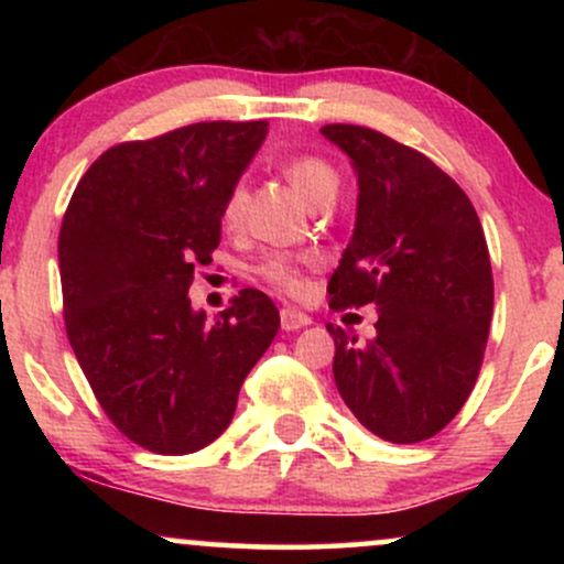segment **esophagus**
<instances>
[{"label": "esophagus", "mask_w": 564, "mask_h": 564, "mask_svg": "<svg viewBox=\"0 0 564 564\" xmlns=\"http://www.w3.org/2000/svg\"><path fill=\"white\" fill-rule=\"evenodd\" d=\"M313 318H310L307 313H302V310L296 307H283L281 310V328L283 332H300V328L310 326Z\"/></svg>", "instance_id": "obj_1"}]
</instances>
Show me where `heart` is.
<instances>
[{
    "label": "heart",
    "mask_w": 564,
    "mask_h": 564,
    "mask_svg": "<svg viewBox=\"0 0 564 564\" xmlns=\"http://www.w3.org/2000/svg\"><path fill=\"white\" fill-rule=\"evenodd\" d=\"M283 174H286L289 185L294 187L300 196L307 200L310 206L321 204L323 198H334L336 185H339V177H336V170L328 164L326 159L313 156V153H302V156H291L286 164H283ZM246 191L241 183L230 187V193L225 196L223 204V225L225 228H232L238 225L243 212ZM315 264L313 257H294V254H270L268 260H262L257 273L262 275V281H268L270 286L283 291V294L296 296L304 291V268Z\"/></svg>",
    "instance_id": "heart-1"
}]
</instances>
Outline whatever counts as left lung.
Masks as SVG:
<instances>
[{"label": "left lung", "mask_w": 564, "mask_h": 564, "mask_svg": "<svg viewBox=\"0 0 564 564\" xmlns=\"http://www.w3.org/2000/svg\"><path fill=\"white\" fill-rule=\"evenodd\" d=\"M321 132L352 159L358 219L328 281V307L377 304L358 345L328 323L334 381L368 432L390 443L435 437L475 390L494 318L488 243L467 193L432 159L368 127Z\"/></svg>", "instance_id": "1"}]
</instances>
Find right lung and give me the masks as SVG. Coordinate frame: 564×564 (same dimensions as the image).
<instances>
[{
	"mask_svg": "<svg viewBox=\"0 0 564 564\" xmlns=\"http://www.w3.org/2000/svg\"><path fill=\"white\" fill-rule=\"evenodd\" d=\"M268 121H198L119 142L84 172L57 238L66 334L97 403L140 448L183 456L228 430L246 373L281 315L241 289L215 321L193 313L223 204Z\"/></svg>",
	"mask_w": 564,
	"mask_h": 564,
	"instance_id": "obj_1",
	"label": "right lung"
}]
</instances>
